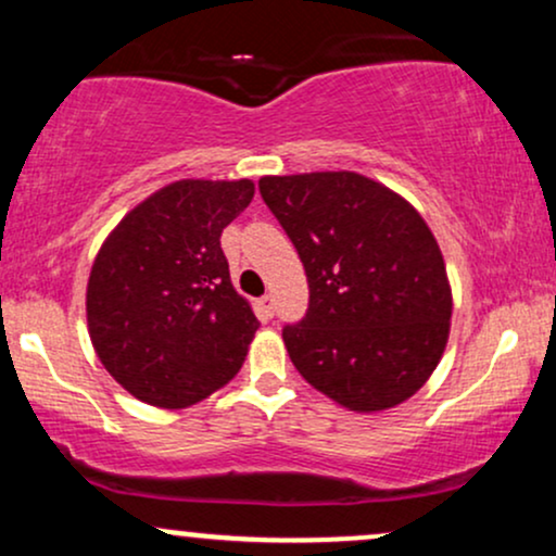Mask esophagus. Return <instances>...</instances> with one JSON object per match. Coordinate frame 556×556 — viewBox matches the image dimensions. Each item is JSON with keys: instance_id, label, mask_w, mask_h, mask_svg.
<instances>
[{"instance_id": "1", "label": "esophagus", "mask_w": 556, "mask_h": 556, "mask_svg": "<svg viewBox=\"0 0 556 556\" xmlns=\"http://www.w3.org/2000/svg\"><path fill=\"white\" fill-rule=\"evenodd\" d=\"M258 308H261V314H264V316H274V295L266 292V295L258 300Z\"/></svg>"}]
</instances>
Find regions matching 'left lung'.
I'll return each instance as SVG.
<instances>
[{
  "label": "left lung",
  "instance_id": "left-lung-1",
  "mask_svg": "<svg viewBox=\"0 0 556 556\" xmlns=\"http://www.w3.org/2000/svg\"><path fill=\"white\" fill-rule=\"evenodd\" d=\"M258 190L308 277V311L282 329L300 376L358 413L416 394L452 316L442 251L420 214L355 172L261 177Z\"/></svg>",
  "mask_w": 556,
  "mask_h": 556
}]
</instances>
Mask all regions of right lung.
I'll return each instance as SVG.
<instances>
[{
	"instance_id": "obj_1",
	"label": "right lung",
	"mask_w": 556,
	"mask_h": 556,
	"mask_svg": "<svg viewBox=\"0 0 556 556\" xmlns=\"http://www.w3.org/2000/svg\"><path fill=\"white\" fill-rule=\"evenodd\" d=\"M251 198V180L172 182L101 245L88 279V331L132 397L188 407L240 371L258 318L229 282L219 240Z\"/></svg>"
}]
</instances>
